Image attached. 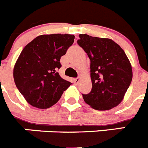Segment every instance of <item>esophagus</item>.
<instances>
[{
    "instance_id": "esophagus-1",
    "label": "esophagus",
    "mask_w": 148,
    "mask_h": 148,
    "mask_svg": "<svg viewBox=\"0 0 148 148\" xmlns=\"http://www.w3.org/2000/svg\"><path fill=\"white\" fill-rule=\"evenodd\" d=\"M79 81H80V78L79 77H78V78H75L73 79V82L75 84H78V82H79Z\"/></svg>"
}]
</instances>
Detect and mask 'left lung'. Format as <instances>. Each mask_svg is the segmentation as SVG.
<instances>
[{
	"instance_id": "left-lung-1",
	"label": "left lung",
	"mask_w": 148,
	"mask_h": 148,
	"mask_svg": "<svg viewBox=\"0 0 148 148\" xmlns=\"http://www.w3.org/2000/svg\"><path fill=\"white\" fill-rule=\"evenodd\" d=\"M77 43L90 60L92 90L82 94L91 108L108 110L119 104L133 78L131 64L119 44L109 38L79 35Z\"/></svg>"
}]
</instances>
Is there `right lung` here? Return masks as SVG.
<instances>
[{
	"instance_id": "add662e5",
	"label": "right lung",
	"mask_w": 148,
	"mask_h": 148,
	"mask_svg": "<svg viewBox=\"0 0 148 148\" xmlns=\"http://www.w3.org/2000/svg\"><path fill=\"white\" fill-rule=\"evenodd\" d=\"M75 36L69 34L42 35L23 48L15 63V85L27 102L47 109L58 102L71 84L58 74L61 57L73 45Z\"/></svg>"
}]
</instances>
